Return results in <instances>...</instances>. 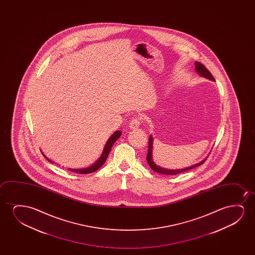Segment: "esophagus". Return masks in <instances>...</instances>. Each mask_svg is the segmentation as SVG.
<instances>
[{
  "label": "esophagus",
  "mask_w": 255,
  "mask_h": 255,
  "mask_svg": "<svg viewBox=\"0 0 255 255\" xmlns=\"http://www.w3.org/2000/svg\"><path fill=\"white\" fill-rule=\"evenodd\" d=\"M140 123H141V119L136 118V117L133 118L131 119V121L129 122V128L130 129H136V128H137L140 126Z\"/></svg>",
  "instance_id": "1"
}]
</instances>
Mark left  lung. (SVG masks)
Returning a JSON list of instances; mask_svg holds the SVG:
<instances>
[{"label": "left lung", "instance_id": "8db88e82", "mask_svg": "<svg viewBox=\"0 0 255 255\" xmlns=\"http://www.w3.org/2000/svg\"><path fill=\"white\" fill-rule=\"evenodd\" d=\"M195 70L197 71V73L200 75L201 77H206L207 79L210 80H215L214 77H213V75L211 74L209 70L206 69L205 65H203L202 63H199V62H195ZM152 143H153V139H152V136H150L149 137V146H148V153H147L146 159L148 164L150 165V169L156 171L157 173H161V174L164 175H177L182 172H185V171H189V170H192L193 168L199 166L201 164H204V162L206 160V158H205L204 160L201 161L200 163L192 165L190 167L184 168V169H178V170H170V169H166V168L160 167V166H157V164L154 163L152 160Z\"/></svg>", "mask_w": 255, "mask_h": 255}]
</instances>
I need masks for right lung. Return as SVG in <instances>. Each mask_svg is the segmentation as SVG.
Returning <instances> with one entry per match:
<instances>
[{"mask_svg": "<svg viewBox=\"0 0 255 255\" xmlns=\"http://www.w3.org/2000/svg\"><path fill=\"white\" fill-rule=\"evenodd\" d=\"M121 134H122V132H121L120 130L115 131V132L112 134L111 137H110L108 141H107V143L105 144L101 157H99L98 160L94 164L91 165L90 167L84 168V169H71V168H68V169L71 171L76 172V173H79V174H88V173H92V172H94V171H98V169L101 167L103 164H105V161H106L107 157H108L109 153H110V151L112 150V145L115 143L117 140L119 139V137L121 136ZM43 156H44L49 162H52V161L49 159L48 157H46L44 154H43Z\"/></svg>", "mask_w": 255, "mask_h": 255, "instance_id": "add662e5", "label": "right lung"}]
</instances>
